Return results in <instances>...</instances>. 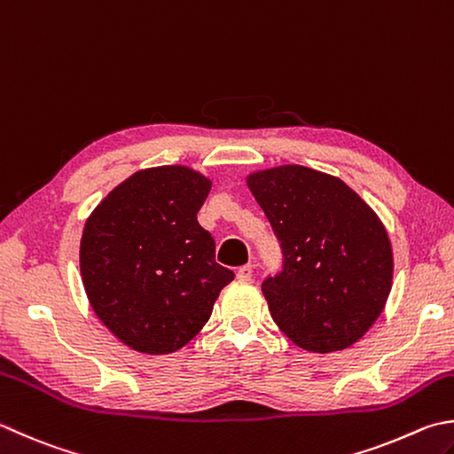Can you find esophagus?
<instances>
[{
    "mask_svg": "<svg viewBox=\"0 0 454 454\" xmlns=\"http://www.w3.org/2000/svg\"><path fill=\"white\" fill-rule=\"evenodd\" d=\"M237 278L243 280V282H251L253 280V267H251V264H245V267L239 269Z\"/></svg>",
    "mask_w": 454,
    "mask_h": 454,
    "instance_id": "esophagus-1",
    "label": "esophagus"
}]
</instances>
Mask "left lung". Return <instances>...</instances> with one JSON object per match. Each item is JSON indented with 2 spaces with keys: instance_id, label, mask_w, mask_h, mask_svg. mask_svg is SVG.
<instances>
[{
  "instance_id": "8db88e82",
  "label": "left lung",
  "mask_w": 454,
  "mask_h": 454,
  "mask_svg": "<svg viewBox=\"0 0 454 454\" xmlns=\"http://www.w3.org/2000/svg\"><path fill=\"white\" fill-rule=\"evenodd\" d=\"M282 249V270L262 282L272 320L306 352L356 344L380 318L393 251L375 211L340 177L278 166L247 177Z\"/></svg>"
}]
</instances>
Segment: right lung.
<instances>
[{
  "mask_svg": "<svg viewBox=\"0 0 454 454\" xmlns=\"http://www.w3.org/2000/svg\"><path fill=\"white\" fill-rule=\"evenodd\" d=\"M211 179L187 166L136 172L90 213L81 275L94 314L128 348L172 354L209 320L235 278L198 223Z\"/></svg>",
  "mask_w": 454,
  "mask_h": 454,
  "instance_id": "right-lung-1",
  "label": "right lung"
}]
</instances>
